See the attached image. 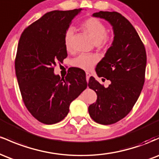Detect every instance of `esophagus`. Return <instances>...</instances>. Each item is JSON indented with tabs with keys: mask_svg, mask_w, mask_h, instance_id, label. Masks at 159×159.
Masks as SVG:
<instances>
[{
	"mask_svg": "<svg viewBox=\"0 0 159 159\" xmlns=\"http://www.w3.org/2000/svg\"><path fill=\"white\" fill-rule=\"evenodd\" d=\"M90 77V74L89 72H87L86 73V78H87V82L89 81V78Z\"/></svg>",
	"mask_w": 159,
	"mask_h": 159,
	"instance_id": "obj_1",
	"label": "esophagus"
}]
</instances>
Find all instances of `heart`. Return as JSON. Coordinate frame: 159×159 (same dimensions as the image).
Segmentation results:
<instances>
[{
  "label": "heart",
  "mask_w": 159,
  "mask_h": 159,
  "mask_svg": "<svg viewBox=\"0 0 159 159\" xmlns=\"http://www.w3.org/2000/svg\"><path fill=\"white\" fill-rule=\"evenodd\" d=\"M82 27L96 44L105 43L107 29L105 25L100 20L96 18H90L87 19L82 25ZM74 28L69 27L66 30L64 36V44L66 49L70 51L72 48V37L74 35ZM98 61V57L96 54H81L75 57L72 61V65L74 67L84 71H90L93 68Z\"/></svg>",
  "instance_id": "b5f03b06"
}]
</instances>
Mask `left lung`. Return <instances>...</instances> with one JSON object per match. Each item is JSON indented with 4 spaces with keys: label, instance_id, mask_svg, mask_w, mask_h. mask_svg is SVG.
Masks as SVG:
<instances>
[{
    "label": "left lung",
    "instance_id": "1",
    "mask_svg": "<svg viewBox=\"0 0 159 159\" xmlns=\"http://www.w3.org/2000/svg\"><path fill=\"white\" fill-rule=\"evenodd\" d=\"M92 16L105 19L111 25L114 40L96 66L98 77L110 80L103 87L90 77L88 87L97 95L96 102L88 107L96 123L110 125L130 112L141 93L145 79L147 54L134 27L119 12L100 11Z\"/></svg>",
    "mask_w": 159,
    "mask_h": 159
}]
</instances>
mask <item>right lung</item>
Instances as JSON below:
<instances>
[{"label": "right lung", "instance_id": "obj_1", "mask_svg": "<svg viewBox=\"0 0 159 159\" xmlns=\"http://www.w3.org/2000/svg\"><path fill=\"white\" fill-rule=\"evenodd\" d=\"M83 9L45 13L24 30L18 45L16 75L24 103L36 120L51 125L63 120L71 102L87 88L86 75L72 68L64 78L54 66L67 57L64 36Z\"/></svg>", "mask_w": 159, "mask_h": 159}]
</instances>
